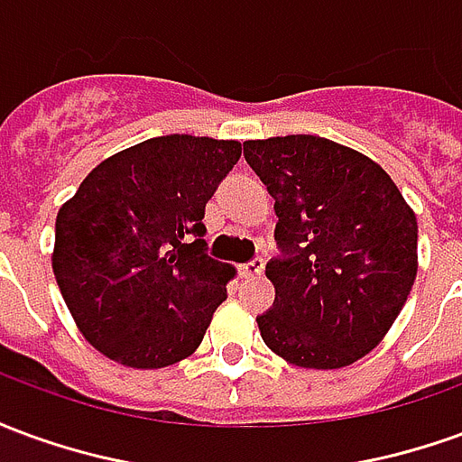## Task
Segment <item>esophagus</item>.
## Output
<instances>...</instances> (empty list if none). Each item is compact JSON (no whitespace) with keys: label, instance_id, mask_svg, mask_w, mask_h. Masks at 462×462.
<instances>
[{"label":"esophagus","instance_id":"1","mask_svg":"<svg viewBox=\"0 0 462 462\" xmlns=\"http://www.w3.org/2000/svg\"><path fill=\"white\" fill-rule=\"evenodd\" d=\"M262 270H264V260L262 257H252L250 262H245L240 267L242 277H257Z\"/></svg>","mask_w":462,"mask_h":462}]
</instances>
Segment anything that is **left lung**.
<instances>
[{"mask_svg": "<svg viewBox=\"0 0 462 462\" xmlns=\"http://www.w3.org/2000/svg\"><path fill=\"white\" fill-rule=\"evenodd\" d=\"M245 161L280 217L267 262L277 294L257 317L264 344L301 368L366 356L416 280V215L381 165L319 135L245 141Z\"/></svg>", "mask_w": 462, "mask_h": 462, "instance_id": "obj_1", "label": "left lung"}]
</instances>
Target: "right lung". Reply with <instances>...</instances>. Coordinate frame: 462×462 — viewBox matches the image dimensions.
<instances>
[{"label":"right lung","instance_id":"right-lung-1","mask_svg":"<svg viewBox=\"0 0 462 462\" xmlns=\"http://www.w3.org/2000/svg\"><path fill=\"white\" fill-rule=\"evenodd\" d=\"M240 155L237 141L158 135L94 168L59 210L56 282L101 354L162 368L200 346L232 274L202 217Z\"/></svg>","mask_w":462,"mask_h":462}]
</instances>
